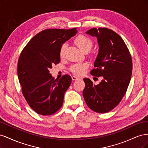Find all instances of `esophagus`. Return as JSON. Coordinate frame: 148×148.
Returning a JSON list of instances; mask_svg holds the SVG:
<instances>
[{"mask_svg": "<svg viewBox=\"0 0 148 148\" xmlns=\"http://www.w3.org/2000/svg\"><path fill=\"white\" fill-rule=\"evenodd\" d=\"M71 78H72V79H73V80H77V79H80V78L77 77H76V76H72V77H71Z\"/></svg>", "mask_w": 148, "mask_h": 148, "instance_id": "1", "label": "esophagus"}]
</instances>
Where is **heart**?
Returning <instances> with one entry per match:
<instances>
[{"label":"heart","instance_id":"b5f03b06","mask_svg":"<svg viewBox=\"0 0 148 148\" xmlns=\"http://www.w3.org/2000/svg\"><path fill=\"white\" fill-rule=\"evenodd\" d=\"M74 42L80 50L84 53H86L90 51V49L93 46V42L91 39H89L88 37L83 34H79L78 36L76 37L74 39ZM66 47L67 44L66 43L63 44L61 46L60 49V56L61 58H63L65 56ZM88 67V63H87V62H83V63L76 64L71 65L70 70L74 75L81 76L84 73V71Z\"/></svg>","mask_w":148,"mask_h":148}]
</instances>
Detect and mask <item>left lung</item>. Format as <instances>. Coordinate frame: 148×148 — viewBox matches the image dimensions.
<instances>
[{
	"label": "left lung",
	"instance_id": "left-lung-1",
	"mask_svg": "<svg viewBox=\"0 0 148 148\" xmlns=\"http://www.w3.org/2000/svg\"><path fill=\"white\" fill-rule=\"evenodd\" d=\"M86 33L96 36L99 53L90 73L104 79L95 85L84 78L83 95L87 106L97 113H106L117 106L127 92L132 73V59L122 38L112 29L94 28Z\"/></svg>",
	"mask_w": 148,
	"mask_h": 148
}]
</instances>
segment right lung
I'll return each mask as SVG.
<instances>
[{
  "instance_id": "add662e5",
  "label": "right lung",
  "mask_w": 148,
  "mask_h": 148,
  "mask_svg": "<svg viewBox=\"0 0 148 148\" xmlns=\"http://www.w3.org/2000/svg\"><path fill=\"white\" fill-rule=\"evenodd\" d=\"M77 29L43 30L30 40L20 53L17 73L21 91L31 108L40 115H52L63 105L71 78L65 75L54 79L49 70L60 62V47L76 34Z\"/></svg>"
}]
</instances>
